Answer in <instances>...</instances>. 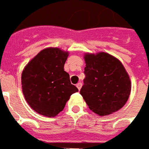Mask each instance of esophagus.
Wrapping results in <instances>:
<instances>
[{
	"label": "esophagus",
	"instance_id": "1",
	"mask_svg": "<svg viewBox=\"0 0 149 149\" xmlns=\"http://www.w3.org/2000/svg\"><path fill=\"white\" fill-rule=\"evenodd\" d=\"M81 86H82V84H81V82H79V83L76 85V86H77V88L79 89V90H80V89H81Z\"/></svg>",
	"mask_w": 149,
	"mask_h": 149
}]
</instances>
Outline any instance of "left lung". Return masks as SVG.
Wrapping results in <instances>:
<instances>
[{
	"label": "left lung",
	"mask_w": 149,
	"mask_h": 149,
	"mask_svg": "<svg viewBox=\"0 0 149 149\" xmlns=\"http://www.w3.org/2000/svg\"><path fill=\"white\" fill-rule=\"evenodd\" d=\"M86 78L80 90L89 108L100 116L111 115L126 104L131 81L121 61L107 52L84 55Z\"/></svg>",
	"instance_id": "1"
}]
</instances>
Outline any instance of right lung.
<instances>
[{
	"mask_svg": "<svg viewBox=\"0 0 149 149\" xmlns=\"http://www.w3.org/2000/svg\"><path fill=\"white\" fill-rule=\"evenodd\" d=\"M68 56V51L60 48H46L31 59L22 72L24 98L41 116H56L63 110L70 96L79 91L64 70Z\"/></svg>",
	"mask_w": 149,
	"mask_h": 149,
	"instance_id": "right-lung-1",
	"label": "right lung"
}]
</instances>
